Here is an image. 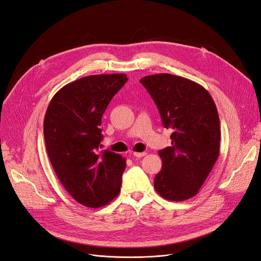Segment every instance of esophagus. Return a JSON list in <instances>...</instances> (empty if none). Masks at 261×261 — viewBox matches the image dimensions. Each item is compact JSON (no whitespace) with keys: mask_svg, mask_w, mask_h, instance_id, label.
<instances>
[{"mask_svg":"<svg viewBox=\"0 0 261 261\" xmlns=\"http://www.w3.org/2000/svg\"><path fill=\"white\" fill-rule=\"evenodd\" d=\"M132 154H133V156H135V158H142V156L146 155V152H133Z\"/></svg>","mask_w":261,"mask_h":261,"instance_id":"esophagus-1","label":"esophagus"}]
</instances>
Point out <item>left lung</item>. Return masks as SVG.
Wrapping results in <instances>:
<instances>
[{
  "label": "left lung",
  "mask_w": 261,
  "mask_h": 261,
  "mask_svg": "<svg viewBox=\"0 0 261 261\" xmlns=\"http://www.w3.org/2000/svg\"><path fill=\"white\" fill-rule=\"evenodd\" d=\"M153 99L172 146L159 151L162 169L154 189L163 198L182 201L197 194L220 154V118L208 90L189 79L158 73L141 79Z\"/></svg>",
  "instance_id": "8db88e82"
}]
</instances>
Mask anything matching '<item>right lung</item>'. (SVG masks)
<instances>
[{"label":"right lung","mask_w":261,"mask_h":261,"mask_svg":"<svg viewBox=\"0 0 261 261\" xmlns=\"http://www.w3.org/2000/svg\"><path fill=\"white\" fill-rule=\"evenodd\" d=\"M126 74L88 75L62 87L43 120L46 148L56 176L77 202L99 208L120 191L126 159L101 150V118L126 84Z\"/></svg>","instance_id":"obj_1"}]
</instances>
